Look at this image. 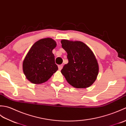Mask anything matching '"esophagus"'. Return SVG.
Segmentation results:
<instances>
[{
	"mask_svg": "<svg viewBox=\"0 0 126 126\" xmlns=\"http://www.w3.org/2000/svg\"><path fill=\"white\" fill-rule=\"evenodd\" d=\"M63 65H60L58 66V68H59V70H61V69L63 68Z\"/></svg>",
	"mask_w": 126,
	"mask_h": 126,
	"instance_id": "obj_1",
	"label": "esophagus"
}]
</instances>
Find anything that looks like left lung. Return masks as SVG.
Wrapping results in <instances>:
<instances>
[{"mask_svg":"<svg viewBox=\"0 0 126 126\" xmlns=\"http://www.w3.org/2000/svg\"><path fill=\"white\" fill-rule=\"evenodd\" d=\"M61 43L67 53L68 63L61 71L67 81L77 88L90 87L99 73V65L93 52L80 41L63 39Z\"/></svg>","mask_w":126,"mask_h":126,"instance_id":"obj_1","label":"left lung"}]
</instances>
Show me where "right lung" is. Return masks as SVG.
<instances>
[{"instance_id": "add662e5", "label": "right lung", "mask_w": 126, "mask_h": 126, "mask_svg": "<svg viewBox=\"0 0 126 126\" xmlns=\"http://www.w3.org/2000/svg\"><path fill=\"white\" fill-rule=\"evenodd\" d=\"M57 43L52 38L41 39L31 47L23 63V72L31 82L40 84L47 81L58 69L52 50Z\"/></svg>"}]
</instances>
